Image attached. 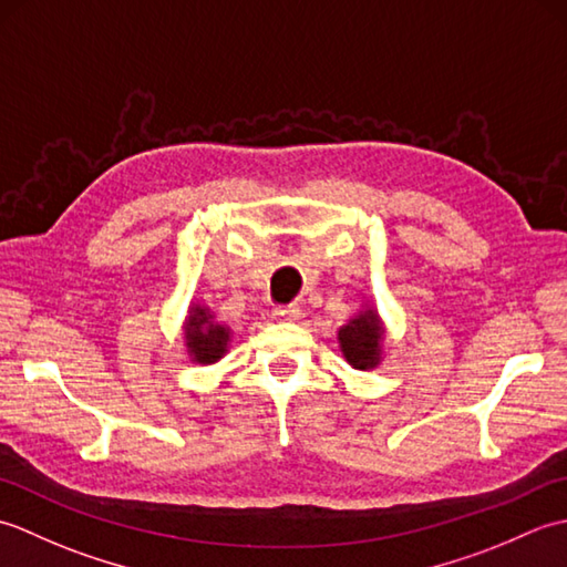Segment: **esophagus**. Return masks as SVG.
<instances>
[{
	"label": "esophagus",
	"instance_id": "34e87169",
	"mask_svg": "<svg viewBox=\"0 0 567 567\" xmlns=\"http://www.w3.org/2000/svg\"><path fill=\"white\" fill-rule=\"evenodd\" d=\"M275 319L280 321H297L299 317H302V309H299V305H287V307H275Z\"/></svg>",
	"mask_w": 567,
	"mask_h": 567
}]
</instances>
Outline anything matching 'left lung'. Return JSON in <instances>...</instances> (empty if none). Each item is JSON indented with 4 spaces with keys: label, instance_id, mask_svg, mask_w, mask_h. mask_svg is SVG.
<instances>
[{
    "label": "left lung",
    "instance_id": "left-lung-1",
    "mask_svg": "<svg viewBox=\"0 0 567 567\" xmlns=\"http://www.w3.org/2000/svg\"><path fill=\"white\" fill-rule=\"evenodd\" d=\"M382 339L384 329L375 309L360 311L346 327L339 329L341 353L348 360V365L355 370H372L382 360Z\"/></svg>",
    "mask_w": 567,
    "mask_h": 567
}]
</instances>
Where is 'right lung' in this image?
<instances>
[{
    "label": "right lung",
    "instance_id": "add662e5",
    "mask_svg": "<svg viewBox=\"0 0 567 567\" xmlns=\"http://www.w3.org/2000/svg\"><path fill=\"white\" fill-rule=\"evenodd\" d=\"M228 341H231V329L226 323L214 321V315L207 307H192L185 323V346L189 358L195 363L212 365L221 360Z\"/></svg>",
    "mask_w": 567,
    "mask_h": 567
}]
</instances>
